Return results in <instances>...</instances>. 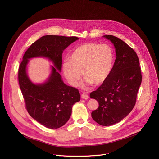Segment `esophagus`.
<instances>
[{
    "label": "esophagus",
    "instance_id": "esophagus-1",
    "mask_svg": "<svg viewBox=\"0 0 159 159\" xmlns=\"http://www.w3.org/2000/svg\"><path fill=\"white\" fill-rule=\"evenodd\" d=\"M81 97H82V98H83V99H85V100H86V99H88V95H87V94H86V93H82V95H81Z\"/></svg>",
    "mask_w": 159,
    "mask_h": 159
}]
</instances>
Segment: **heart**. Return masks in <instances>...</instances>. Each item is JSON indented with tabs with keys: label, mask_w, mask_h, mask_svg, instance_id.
Returning <instances> with one entry per match:
<instances>
[{
	"label": "heart",
	"mask_w": 159,
	"mask_h": 159,
	"mask_svg": "<svg viewBox=\"0 0 159 159\" xmlns=\"http://www.w3.org/2000/svg\"><path fill=\"white\" fill-rule=\"evenodd\" d=\"M113 53L106 44L86 43L75 48L69 61L62 65L64 75L72 86H76L82 72L88 83L96 85L109 77L113 64Z\"/></svg>",
	"instance_id": "b5f03b06"
}]
</instances>
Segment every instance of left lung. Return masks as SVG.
Wrapping results in <instances>:
<instances>
[{
	"mask_svg": "<svg viewBox=\"0 0 159 159\" xmlns=\"http://www.w3.org/2000/svg\"><path fill=\"white\" fill-rule=\"evenodd\" d=\"M103 37L113 44L116 57L109 77L90 97L98 102L91 117L98 124L108 126L120 122L134 107L142 75L134 50L115 36Z\"/></svg>",
	"mask_w": 159,
	"mask_h": 159,
	"instance_id": "8db88e82",
	"label": "left lung"
}]
</instances>
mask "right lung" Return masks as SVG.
<instances>
[{"instance_id":"1","label":"right lung","mask_w":159,"mask_h":159,"mask_svg":"<svg viewBox=\"0 0 159 159\" xmlns=\"http://www.w3.org/2000/svg\"><path fill=\"white\" fill-rule=\"evenodd\" d=\"M77 37L45 35L33 43L24 53L19 68V83L26 108L33 119L49 129H57L68 121L72 107L80 101V95L75 88L65 84L60 72L64 50ZM46 57L54 64L48 79L35 84L29 79L27 66L30 58Z\"/></svg>"}]
</instances>
